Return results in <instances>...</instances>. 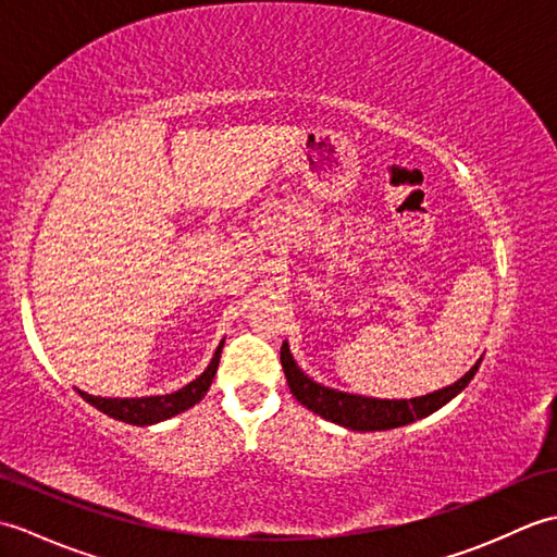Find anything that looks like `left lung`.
<instances>
[{"label": "left lung", "mask_w": 557, "mask_h": 557, "mask_svg": "<svg viewBox=\"0 0 557 557\" xmlns=\"http://www.w3.org/2000/svg\"><path fill=\"white\" fill-rule=\"evenodd\" d=\"M282 369L287 375V385L292 395L297 397L306 409H311L318 417H323L333 423L347 425L351 431H387L397 429V425H407L417 419L429 417L437 411L449 399L457 397L465 389L471 377L476 375L481 359L471 366V371L459 377L455 385H447L443 389H435L431 395L413 397V399H375V397H361L339 393V389H330L313 383L309 375H304L297 363H294L287 342H282L280 349Z\"/></svg>", "instance_id": "left-lung-1"}]
</instances>
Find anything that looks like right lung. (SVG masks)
Here are the masks:
<instances>
[{"label":"right lung","mask_w":557,"mask_h":557,"mask_svg":"<svg viewBox=\"0 0 557 557\" xmlns=\"http://www.w3.org/2000/svg\"><path fill=\"white\" fill-rule=\"evenodd\" d=\"M220 354H222V342L215 351V357H212L208 369L200 373L196 381L188 383L186 387L176 389L172 395H156V397H96V395H88V393H81L78 395L90 401L92 407L100 409L102 413H108L112 419H120L126 423H134V425H150V423H158L164 421L170 417H176V413L186 411L188 407H194L196 401H200L206 397L208 387L212 383V377H215L218 371V363H220Z\"/></svg>","instance_id":"right-lung-1"}]
</instances>
